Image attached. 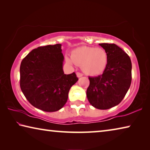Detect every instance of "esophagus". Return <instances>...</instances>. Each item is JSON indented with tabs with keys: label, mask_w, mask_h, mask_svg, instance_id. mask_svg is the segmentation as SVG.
Segmentation results:
<instances>
[{
	"label": "esophagus",
	"mask_w": 150,
	"mask_h": 150,
	"mask_svg": "<svg viewBox=\"0 0 150 150\" xmlns=\"http://www.w3.org/2000/svg\"><path fill=\"white\" fill-rule=\"evenodd\" d=\"M76 74H77V77H82L83 76V74L81 73H79V72H77V73H76Z\"/></svg>",
	"instance_id": "1"
}]
</instances>
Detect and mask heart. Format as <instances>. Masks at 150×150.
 <instances>
[{"instance_id":"b5f03b06","label":"heart","mask_w":150,"mask_h":150,"mask_svg":"<svg viewBox=\"0 0 150 150\" xmlns=\"http://www.w3.org/2000/svg\"><path fill=\"white\" fill-rule=\"evenodd\" d=\"M71 59L66 58L68 63H74L82 65V69L85 73L95 76L102 73L108 64V55L103 48L81 46L73 51Z\"/></svg>"}]
</instances>
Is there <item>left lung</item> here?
Instances as JSON below:
<instances>
[{"label": "left lung", "mask_w": 150, "mask_h": 150, "mask_svg": "<svg viewBox=\"0 0 150 150\" xmlns=\"http://www.w3.org/2000/svg\"><path fill=\"white\" fill-rule=\"evenodd\" d=\"M108 55V64L102 75L89 77L87 96L91 105L100 110L118 105L125 96L132 81L130 57L115 44H99Z\"/></svg>", "instance_id": "8db88e82"}]
</instances>
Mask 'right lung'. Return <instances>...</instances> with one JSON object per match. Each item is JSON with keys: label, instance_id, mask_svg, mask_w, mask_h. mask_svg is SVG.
Instances as JSON below:
<instances>
[{"label": "right lung", "instance_id": "1", "mask_svg": "<svg viewBox=\"0 0 150 150\" xmlns=\"http://www.w3.org/2000/svg\"><path fill=\"white\" fill-rule=\"evenodd\" d=\"M62 44L40 46L31 51L20 67V85L34 107L45 112L59 110L65 105L71 87L79 79L75 73L65 75Z\"/></svg>", "mask_w": 150, "mask_h": 150}]
</instances>
